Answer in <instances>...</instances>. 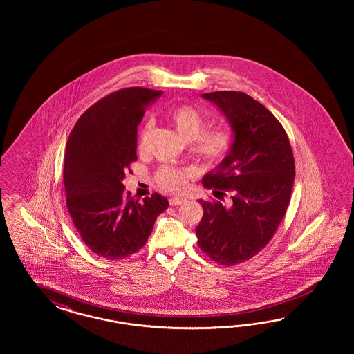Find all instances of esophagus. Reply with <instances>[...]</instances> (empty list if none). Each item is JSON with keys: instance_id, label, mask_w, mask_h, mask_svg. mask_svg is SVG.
I'll list each match as a JSON object with an SVG mask.
<instances>
[{"instance_id": "esophagus-1", "label": "esophagus", "mask_w": 354, "mask_h": 354, "mask_svg": "<svg viewBox=\"0 0 354 354\" xmlns=\"http://www.w3.org/2000/svg\"><path fill=\"white\" fill-rule=\"evenodd\" d=\"M184 203H185V200L180 198V197H172V198H170V205L171 206H179V205L184 204Z\"/></svg>"}]
</instances>
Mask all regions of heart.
I'll list each match as a JSON object with an SVG mask.
<instances>
[{
	"mask_svg": "<svg viewBox=\"0 0 354 354\" xmlns=\"http://www.w3.org/2000/svg\"><path fill=\"white\" fill-rule=\"evenodd\" d=\"M166 118L189 142L193 154L206 163H221L234 147V133L227 127L206 129L204 114L192 105H178L166 113ZM149 126H147L148 129ZM188 171L178 166L165 165L156 172V182L162 189L179 192L185 187Z\"/></svg>",
	"mask_w": 354,
	"mask_h": 354,
	"instance_id": "1",
	"label": "heart"
}]
</instances>
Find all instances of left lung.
<instances>
[{"instance_id": "1", "label": "left lung", "mask_w": 354, "mask_h": 354, "mask_svg": "<svg viewBox=\"0 0 354 354\" xmlns=\"http://www.w3.org/2000/svg\"><path fill=\"white\" fill-rule=\"evenodd\" d=\"M231 123L234 147L216 171L206 174L207 189L232 192L231 205L200 200L203 219L197 244L209 258L235 266L254 257L278 230L290 205L295 158L290 139L266 107L247 93H205Z\"/></svg>"}]
</instances>
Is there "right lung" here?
<instances>
[{
  "label": "right lung",
  "instance_id": "add662e5",
  "mask_svg": "<svg viewBox=\"0 0 354 354\" xmlns=\"http://www.w3.org/2000/svg\"><path fill=\"white\" fill-rule=\"evenodd\" d=\"M161 91L131 86L98 100L80 115L64 153L66 205L86 247L119 261L145 245L156 218L169 207L160 193L133 200L122 180L138 160V126Z\"/></svg>",
  "mask_w": 354,
  "mask_h": 354
}]
</instances>
